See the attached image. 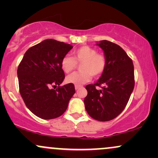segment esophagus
<instances>
[{"label":"esophagus","instance_id":"esophagus-1","mask_svg":"<svg viewBox=\"0 0 158 158\" xmlns=\"http://www.w3.org/2000/svg\"><path fill=\"white\" fill-rule=\"evenodd\" d=\"M81 86H78V85H75V89H76V90H78L79 89V88H81Z\"/></svg>","mask_w":158,"mask_h":158}]
</instances>
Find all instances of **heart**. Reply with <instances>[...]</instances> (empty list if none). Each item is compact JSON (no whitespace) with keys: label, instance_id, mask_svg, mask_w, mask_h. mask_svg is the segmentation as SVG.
<instances>
[{"label":"heart","instance_id":"obj_1","mask_svg":"<svg viewBox=\"0 0 158 158\" xmlns=\"http://www.w3.org/2000/svg\"><path fill=\"white\" fill-rule=\"evenodd\" d=\"M77 63L81 64L79 73H73L66 78L69 84L80 85L89 81L94 77H98L103 73L106 66V59L102 54L97 53L95 49L88 46H82L75 50L73 57L65 56L61 61V67L66 73L72 72Z\"/></svg>","mask_w":158,"mask_h":158}]
</instances>
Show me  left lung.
I'll return each mask as SVG.
<instances>
[{
  "instance_id": "8db88e82",
  "label": "left lung",
  "mask_w": 158,
  "mask_h": 158,
  "mask_svg": "<svg viewBox=\"0 0 158 158\" xmlns=\"http://www.w3.org/2000/svg\"><path fill=\"white\" fill-rule=\"evenodd\" d=\"M104 52L106 69L94 85L85 88V109L92 118L98 121H109L117 117L126 108L135 87L132 60L119 45L107 40L96 44ZM96 86H102L97 90Z\"/></svg>"
}]
</instances>
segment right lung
<instances>
[{"instance_id":"add662e5","label":"right lung","mask_w":158,"mask_h":158,"mask_svg":"<svg viewBox=\"0 0 158 158\" xmlns=\"http://www.w3.org/2000/svg\"><path fill=\"white\" fill-rule=\"evenodd\" d=\"M72 48L56 40H44L28 49L19 65L20 94L27 108L39 118L60 117L75 94L73 84L59 86L64 79L61 59ZM57 85L56 90L52 88Z\"/></svg>"}]
</instances>
